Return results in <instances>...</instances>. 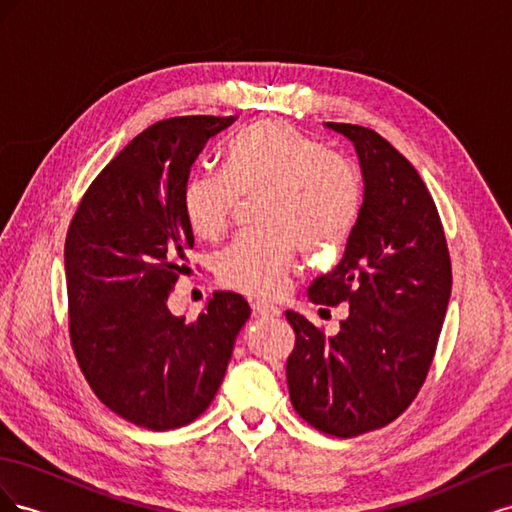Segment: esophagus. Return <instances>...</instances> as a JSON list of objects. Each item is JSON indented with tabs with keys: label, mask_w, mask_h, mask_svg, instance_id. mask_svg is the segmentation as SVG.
<instances>
[{
	"label": "esophagus",
	"mask_w": 512,
	"mask_h": 512,
	"mask_svg": "<svg viewBox=\"0 0 512 512\" xmlns=\"http://www.w3.org/2000/svg\"><path fill=\"white\" fill-rule=\"evenodd\" d=\"M252 309H254V314L260 316V318H277L282 314L280 307L273 305V303H267V301H254Z\"/></svg>",
	"instance_id": "obj_1"
}]
</instances>
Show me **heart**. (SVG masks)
Here are the masks:
<instances>
[{
	"label": "heart",
	"mask_w": 512,
	"mask_h": 512,
	"mask_svg": "<svg viewBox=\"0 0 512 512\" xmlns=\"http://www.w3.org/2000/svg\"><path fill=\"white\" fill-rule=\"evenodd\" d=\"M224 175L192 173L183 183L185 220L200 239L222 237L237 194L260 192L258 230L243 232L215 260L220 282L258 297L286 286L299 247L322 254L342 247L361 211L352 166L286 121H260L224 149Z\"/></svg>",
	"instance_id": "obj_1"
}]
</instances>
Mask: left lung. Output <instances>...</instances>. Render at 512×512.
I'll return each mask as SVG.
<instances>
[{
    "mask_svg": "<svg viewBox=\"0 0 512 512\" xmlns=\"http://www.w3.org/2000/svg\"><path fill=\"white\" fill-rule=\"evenodd\" d=\"M324 128L352 143L365 188L342 262L307 294L318 305L348 303V318L324 337L288 309L297 342L286 380L301 418L352 438L395 421L423 386L451 299V256L416 168L374 130Z\"/></svg>",
    "mask_w": 512,
    "mask_h": 512,
    "instance_id": "8db88e82",
    "label": "left lung"
}]
</instances>
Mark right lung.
Here are the masks:
<instances>
[{"mask_svg": "<svg viewBox=\"0 0 512 512\" xmlns=\"http://www.w3.org/2000/svg\"><path fill=\"white\" fill-rule=\"evenodd\" d=\"M237 117L153 123L89 185L64 247L70 339L104 406L166 431L192 423L218 393L252 309L218 290L198 318L168 309L194 232L181 192L196 158Z\"/></svg>", "mask_w": 512, "mask_h": 512, "instance_id": "obj_1", "label": "right lung"}]
</instances>
